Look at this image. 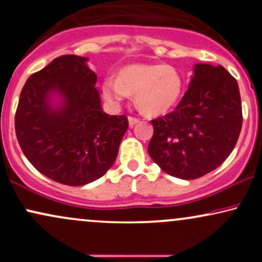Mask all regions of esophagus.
I'll use <instances>...</instances> for the list:
<instances>
[{"instance_id":"34e87169","label":"esophagus","mask_w":262,"mask_h":262,"mask_svg":"<svg viewBox=\"0 0 262 262\" xmlns=\"http://www.w3.org/2000/svg\"><path fill=\"white\" fill-rule=\"evenodd\" d=\"M128 122H129V127L130 128H133L135 124H137V123H139V119L138 118H135V117H128Z\"/></svg>"}]
</instances>
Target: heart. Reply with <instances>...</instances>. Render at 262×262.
Returning <instances> with one entry per match:
<instances>
[{"mask_svg": "<svg viewBox=\"0 0 262 262\" xmlns=\"http://www.w3.org/2000/svg\"><path fill=\"white\" fill-rule=\"evenodd\" d=\"M182 91L181 75L167 64H129L119 69L117 79L107 77L102 82V92L111 103L119 104L134 96L137 107L148 116L169 112Z\"/></svg>", "mask_w": 262, "mask_h": 262, "instance_id": "b5f03b06", "label": "heart"}]
</instances>
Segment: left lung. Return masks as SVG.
<instances>
[{
    "label": "left lung",
    "mask_w": 262,
    "mask_h": 262,
    "mask_svg": "<svg viewBox=\"0 0 262 262\" xmlns=\"http://www.w3.org/2000/svg\"><path fill=\"white\" fill-rule=\"evenodd\" d=\"M151 123L150 158L171 176H204L223 164L242 130L236 80L221 65L196 64L176 110Z\"/></svg>",
    "instance_id": "1"
}]
</instances>
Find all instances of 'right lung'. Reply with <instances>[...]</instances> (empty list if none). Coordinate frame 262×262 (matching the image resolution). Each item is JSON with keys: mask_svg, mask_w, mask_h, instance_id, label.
<instances>
[{"mask_svg": "<svg viewBox=\"0 0 262 262\" xmlns=\"http://www.w3.org/2000/svg\"><path fill=\"white\" fill-rule=\"evenodd\" d=\"M89 59L62 55L27 80L14 127L29 162L44 176L68 186L96 181L112 167L128 129L127 116L101 106L97 75Z\"/></svg>", "mask_w": 262, "mask_h": 262, "instance_id": "add662e5", "label": "right lung"}]
</instances>
